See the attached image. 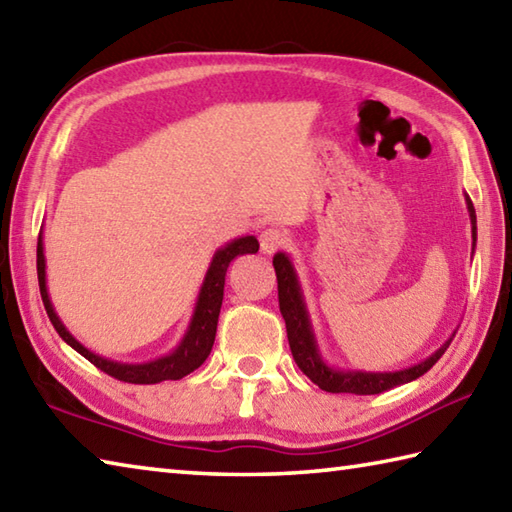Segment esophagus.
I'll return each mask as SVG.
<instances>
[{
  "label": "esophagus",
  "instance_id": "34e87169",
  "mask_svg": "<svg viewBox=\"0 0 512 512\" xmlns=\"http://www.w3.org/2000/svg\"><path fill=\"white\" fill-rule=\"evenodd\" d=\"M284 242H286V237L282 230H277V228H266V230H262V235H259V246H262V253H266V255H273L275 250L284 246Z\"/></svg>",
  "mask_w": 512,
  "mask_h": 512
}]
</instances>
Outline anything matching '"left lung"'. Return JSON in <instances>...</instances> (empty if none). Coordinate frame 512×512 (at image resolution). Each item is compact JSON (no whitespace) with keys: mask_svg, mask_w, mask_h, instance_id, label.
<instances>
[{"mask_svg":"<svg viewBox=\"0 0 512 512\" xmlns=\"http://www.w3.org/2000/svg\"><path fill=\"white\" fill-rule=\"evenodd\" d=\"M464 197H466V208L470 217V233H473V253H475L477 215L470 197L466 193ZM273 266L277 275L279 310H282V317L286 322L290 353H293V359L299 366V370H302L310 382L326 390V393L377 395L393 386L413 382V379L428 373V370L437 364V359L446 353L448 344L453 342L455 333L450 335L446 342L435 350V353H430L426 359H422V362L399 368V370H362V368L330 366L322 355V348L317 344L313 319H310L304 288H302V282H299L293 259H290L288 253H282V250H279V253H275L273 257Z\"/></svg>","mask_w":512,"mask_h":512,"instance_id":"obj_1","label":"left lung"}]
</instances>
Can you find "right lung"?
<instances>
[{"instance_id": "obj_1", "label": "right lung", "mask_w": 512, "mask_h": 512, "mask_svg": "<svg viewBox=\"0 0 512 512\" xmlns=\"http://www.w3.org/2000/svg\"><path fill=\"white\" fill-rule=\"evenodd\" d=\"M257 250H259V242L255 235L230 239L228 244L217 248L213 259H210V264H208L204 282H202V286H199L193 315H190V322H188L184 337L179 339V344L170 350V353L150 359V362H142V364L115 362V359L97 355V353H93V350H88L82 342H79V339H75L73 333H70V330L64 326V322L59 319L57 310H55L53 302H50V295H48L42 233H39V239H37L39 293H42L44 308L50 317V322H53L55 330L59 333V337H62L70 348H75L79 355L86 357L90 364H95L99 370H104V373L119 379V382L157 384V382H166V379H182L206 362V357L210 355V350H213V344H215L217 319H219V310H222L228 264L233 262L237 255L257 253Z\"/></svg>"}]
</instances>
